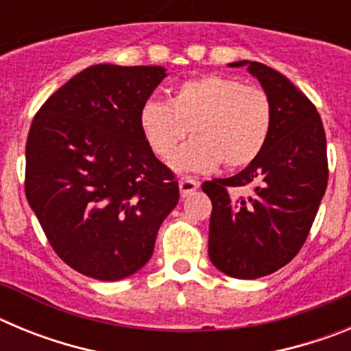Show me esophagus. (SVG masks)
<instances>
[{
	"mask_svg": "<svg viewBox=\"0 0 351 351\" xmlns=\"http://www.w3.org/2000/svg\"><path fill=\"white\" fill-rule=\"evenodd\" d=\"M198 181H195L193 178H182L181 181H179V190H181V197H188V195H193L195 191L198 190Z\"/></svg>",
	"mask_w": 351,
	"mask_h": 351,
	"instance_id": "34e87169",
	"label": "esophagus"
}]
</instances>
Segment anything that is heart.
Wrapping results in <instances>:
<instances>
[{
	"instance_id": "heart-1",
	"label": "heart",
	"mask_w": 351,
	"mask_h": 351,
	"mask_svg": "<svg viewBox=\"0 0 351 351\" xmlns=\"http://www.w3.org/2000/svg\"><path fill=\"white\" fill-rule=\"evenodd\" d=\"M272 104L262 88L244 86L225 75L184 80L173 89L169 104L147 100L138 112L145 142L161 160L176 154L178 170L209 172L218 165L239 170L251 165L267 145L272 130Z\"/></svg>"
}]
</instances>
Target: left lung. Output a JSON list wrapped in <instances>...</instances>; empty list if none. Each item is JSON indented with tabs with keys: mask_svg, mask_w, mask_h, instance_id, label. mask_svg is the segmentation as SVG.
I'll list each match as a JSON object with an SVG mask.
<instances>
[{
	"mask_svg": "<svg viewBox=\"0 0 351 351\" xmlns=\"http://www.w3.org/2000/svg\"><path fill=\"white\" fill-rule=\"evenodd\" d=\"M247 64L272 104L267 145L251 165L226 179L202 184L213 202L209 258L239 280H255L287 265L304 246L328 181L327 138L308 96L280 71ZM250 187L247 197L231 195Z\"/></svg>",
	"mask_w": 351,
	"mask_h": 351,
	"instance_id": "left-lung-1",
	"label": "left lung"
}]
</instances>
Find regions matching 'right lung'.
<instances>
[{
  "label": "right lung",
  "mask_w": 351,
  "mask_h": 351,
  "mask_svg": "<svg viewBox=\"0 0 351 351\" xmlns=\"http://www.w3.org/2000/svg\"><path fill=\"white\" fill-rule=\"evenodd\" d=\"M161 66L95 64L40 107L26 142L24 191L49 244L95 280L147 263L179 182L145 142L138 112Z\"/></svg>",
  "instance_id": "1"
}]
</instances>
